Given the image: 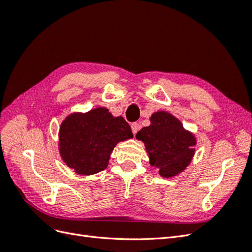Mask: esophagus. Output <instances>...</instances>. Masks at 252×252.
Returning a JSON list of instances; mask_svg holds the SVG:
<instances>
[{"label":"esophagus","mask_w":252,"mask_h":252,"mask_svg":"<svg viewBox=\"0 0 252 252\" xmlns=\"http://www.w3.org/2000/svg\"><path fill=\"white\" fill-rule=\"evenodd\" d=\"M140 128H141V125L139 123H132L131 124V130H132L133 134H135L136 132H138Z\"/></svg>","instance_id":"1"}]
</instances>
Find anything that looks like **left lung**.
I'll return each instance as SVG.
<instances>
[{
  "label": "left lung",
  "instance_id": "1",
  "mask_svg": "<svg viewBox=\"0 0 252 252\" xmlns=\"http://www.w3.org/2000/svg\"><path fill=\"white\" fill-rule=\"evenodd\" d=\"M151 125L136 133L145 143L150 164L159 175L171 178L184 170L194 155L195 139L171 114L159 111L151 117Z\"/></svg>",
  "mask_w": 252,
  "mask_h": 252
}]
</instances>
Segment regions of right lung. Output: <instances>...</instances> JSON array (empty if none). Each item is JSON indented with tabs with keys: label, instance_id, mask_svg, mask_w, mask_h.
Instances as JSON below:
<instances>
[{
	"label": "right lung",
	"instance_id": "1",
	"mask_svg": "<svg viewBox=\"0 0 252 252\" xmlns=\"http://www.w3.org/2000/svg\"><path fill=\"white\" fill-rule=\"evenodd\" d=\"M133 138L131 128L106 108L74 113L60 128V152L68 167L80 174H94L108 165L111 152L120 141Z\"/></svg>",
	"mask_w": 252,
	"mask_h": 252
}]
</instances>
